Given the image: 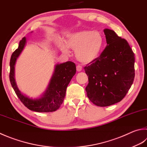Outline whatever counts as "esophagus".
Wrapping results in <instances>:
<instances>
[{"mask_svg": "<svg viewBox=\"0 0 147 147\" xmlns=\"http://www.w3.org/2000/svg\"><path fill=\"white\" fill-rule=\"evenodd\" d=\"M76 68H77V71H81L82 70V66H81V65H77Z\"/></svg>", "mask_w": 147, "mask_h": 147, "instance_id": "34e87169", "label": "esophagus"}]
</instances>
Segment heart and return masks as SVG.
Returning a JSON list of instances; mask_svg holds the SVG:
<instances>
[{"mask_svg": "<svg viewBox=\"0 0 147 147\" xmlns=\"http://www.w3.org/2000/svg\"><path fill=\"white\" fill-rule=\"evenodd\" d=\"M104 38L98 30H84L68 34L66 45L60 43L59 47L65 53L69 48L76 51L77 59L83 63H89L96 59L103 49Z\"/></svg>", "mask_w": 147, "mask_h": 147, "instance_id": "1", "label": "heart"}]
</instances>
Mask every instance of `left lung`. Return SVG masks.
<instances>
[{"label": "left lung", "instance_id": "1", "mask_svg": "<svg viewBox=\"0 0 147 147\" xmlns=\"http://www.w3.org/2000/svg\"><path fill=\"white\" fill-rule=\"evenodd\" d=\"M104 32L107 45L99 57L84 67L88 77L87 96L100 107L120 102L135 76L134 54L128 42L114 30L106 29Z\"/></svg>", "mask_w": 147, "mask_h": 147}]
</instances>
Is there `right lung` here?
<instances>
[{
	"mask_svg": "<svg viewBox=\"0 0 147 147\" xmlns=\"http://www.w3.org/2000/svg\"><path fill=\"white\" fill-rule=\"evenodd\" d=\"M26 43V38L20 41L18 48L13 52L10 59L9 80L14 91L20 101L29 109L36 112L49 113L56 111L60 107L65 99L66 88L71 78L76 74V64L67 61L57 65L54 73L49 83L47 90L40 98L31 99L24 95L16 86L15 77L16 60L23 50Z\"/></svg>",
	"mask_w": 147,
	"mask_h": 147,
	"instance_id": "1",
	"label": "right lung"
}]
</instances>
